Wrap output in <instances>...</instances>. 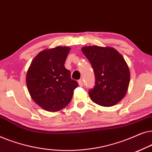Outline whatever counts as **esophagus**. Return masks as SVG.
Listing matches in <instances>:
<instances>
[{
    "label": "esophagus",
    "instance_id": "34e87169",
    "mask_svg": "<svg viewBox=\"0 0 152 152\" xmlns=\"http://www.w3.org/2000/svg\"><path fill=\"white\" fill-rule=\"evenodd\" d=\"M78 84L80 86H83V81L82 80H80L78 81Z\"/></svg>",
    "mask_w": 152,
    "mask_h": 152
}]
</instances>
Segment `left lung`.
Returning a JSON list of instances; mask_svg holds the SVG:
<instances>
[{
    "instance_id": "8db88e82",
    "label": "left lung",
    "mask_w": 152,
    "mask_h": 152,
    "mask_svg": "<svg viewBox=\"0 0 152 152\" xmlns=\"http://www.w3.org/2000/svg\"><path fill=\"white\" fill-rule=\"evenodd\" d=\"M82 51L94 70L95 85L88 91L91 100L102 107L116 104L126 95L130 81L123 57L111 47L86 46Z\"/></svg>"
}]
</instances>
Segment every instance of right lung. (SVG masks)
<instances>
[{
	"instance_id": "1",
	"label": "right lung",
	"mask_w": 152,
	"mask_h": 152,
	"mask_svg": "<svg viewBox=\"0 0 152 152\" xmlns=\"http://www.w3.org/2000/svg\"><path fill=\"white\" fill-rule=\"evenodd\" d=\"M70 49L58 46L41 51L27 72L26 84L30 96L45 111L56 112L66 107L79 86L64 66Z\"/></svg>"
}]
</instances>
